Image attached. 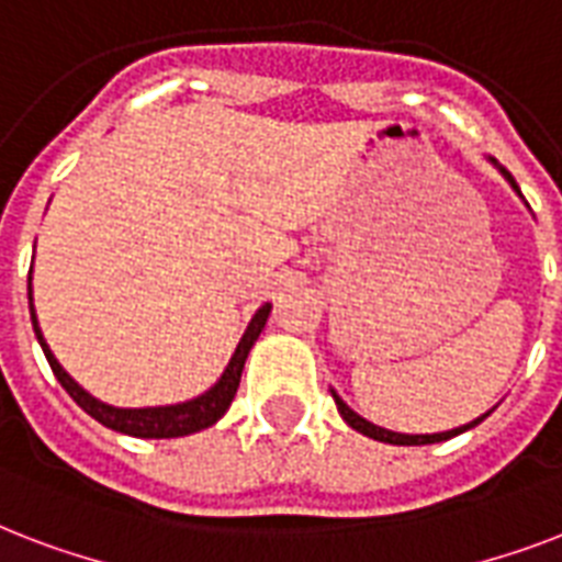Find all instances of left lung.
I'll return each instance as SVG.
<instances>
[{
	"label": "left lung",
	"mask_w": 562,
	"mask_h": 562,
	"mask_svg": "<svg viewBox=\"0 0 562 562\" xmlns=\"http://www.w3.org/2000/svg\"><path fill=\"white\" fill-rule=\"evenodd\" d=\"M490 162H493V166H496V169L502 171V178H505L507 183L514 187V192L519 194V198H522V192H519V187H516L514 175H510V171H507V169H502V166H498V162L493 160V157H490ZM329 391H333V400H335V405H338V414H341L347 426L356 428V431H361V435H364V437H373V440H379V443H393V446L440 443V440H449V437H458V435H463V431H470V428H475L481 423V419H487L490 411H493V408H490L487 414H481V417H475V419H472V423H467V426L449 428V431H437V435H402V431H391V428L373 426L370 419H364V417H361V414H356V411H352L350 405H347V402H344L341 396L335 393V387H329Z\"/></svg>",
	"instance_id": "1"
}]
</instances>
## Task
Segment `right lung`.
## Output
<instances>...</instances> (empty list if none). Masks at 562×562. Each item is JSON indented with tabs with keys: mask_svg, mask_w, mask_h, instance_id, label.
<instances>
[{
	"mask_svg": "<svg viewBox=\"0 0 562 562\" xmlns=\"http://www.w3.org/2000/svg\"><path fill=\"white\" fill-rule=\"evenodd\" d=\"M29 312H31V326H34V335H37L40 347H43V356H46L48 368L55 373V379L64 384V391L72 396L78 405H81L92 419H99L101 426L113 428L119 435L131 437H148V440H160V437H187L194 431H203V428L215 426L224 414H227L229 402L236 396L238 382H241V370H245L247 352L256 344V338L262 335L265 324H268V315H271V303L256 308V315L250 317L241 341L236 344V352L229 356L227 368L218 375V382L212 384L210 391H203L201 396L187 402H175V405H151V408H116L110 402L95 400L90 391H83L81 384L75 382L72 375L66 373L64 364L55 359V352L48 350L46 338L40 333L37 315H34V297H31V271H29Z\"/></svg>",
	"mask_w": 562,
	"mask_h": 562,
	"instance_id": "add662e5",
	"label": "right lung"
}]
</instances>
